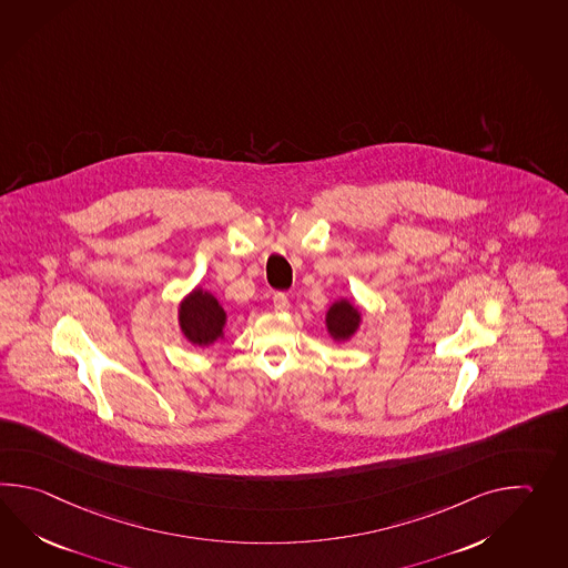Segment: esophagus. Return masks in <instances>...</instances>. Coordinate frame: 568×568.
I'll return each instance as SVG.
<instances>
[{
  "label": "esophagus",
  "mask_w": 568,
  "mask_h": 568,
  "mask_svg": "<svg viewBox=\"0 0 568 568\" xmlns=\"http://www.w3.org/2000/svg\"><path fill=\"white\" fill-rule=\"evenodd\" d=\"M273 305H275L277 312H287L290 310V297L285 293H275Z\"/></svg>",
  "instance_id": "34e87169"
}]
</instances>
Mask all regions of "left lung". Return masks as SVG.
Masks as SVG:
<instances>
[{"label":"left lung","instance_id":"1","mask_svg":"<svg viewBox=\"0 0 568 568\" xmlns=\"http://www.w3.org/2000/svg\"><path fill=\"white\" fill-rule=\"evenodd\" d=\"M358 326H361V312L353 302L338 300L329 305L326 312V328L334 341H351Z\"/></svg>","mask_w":568,"mask_h":568}]
</instances>
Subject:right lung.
Instances as JSON below:
<instances>
[{"mask_svg":"<svg viewBox=\"0 0 568 568\" xmlns=\"http://www.w3.org/2000/svg\"><path fill=\"white\" fill-rule=\"evenodd\" d=\"M226 312L210 291L195 287L179 303V328L195 346H210L224 338Z\"/></svg>","mask_w":568,"mask_h":568,"instance_id":"right-lung-1","label":"right lung"}]
</instances>
